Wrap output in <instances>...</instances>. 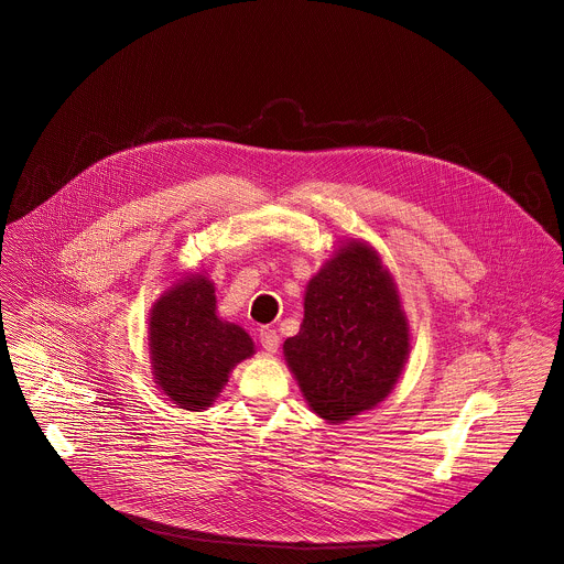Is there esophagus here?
Masks as SVG:
<instances>
[{"mask_svg":"<svg viewBox=\"0 0 564 564\" xmlns=\"http://www.w3.org/2000/svg\"><path fill=\"white\" fill-rule=\"evenodd\" d=\"M279 335H276V330H272V328H261L260 330V344L265 351H270V354H274L276 349H279Z\"/></svg>","mask_w":564,"mask_h":564,"instance_id":"1","label":"esophagus"}]
</instances>
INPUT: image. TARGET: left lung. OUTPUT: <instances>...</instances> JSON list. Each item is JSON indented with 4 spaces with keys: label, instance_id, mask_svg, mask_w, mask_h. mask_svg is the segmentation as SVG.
Wrapping results in <instances>:
<instances>
[{
    "label": "left lung",
    "instance_id": "8db88e82",
    "mask_svg": "<svg viewBox=\"0 0 564 564\" xmlns=\"http://www.w3.org/2000/svg\"><path fill=\"white\" fill-rule=\"evenodd\" d=\"M410 339L394 276L369 242L349 238L308 279L303 324L283 356L306 405L337 425L389 397Z\"/></svg>",
    "mask_w": 564,
    "mask_h": 564
}]
</instances>
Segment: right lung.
<instances>
[{"instance_id": "obj_1", "label": "right lung", "mask_w": 564, "mask_h": 564, "mask_svg": "<svg viewBox=\"0 0 564 564\" xmlns=\"http://www.w3.org/2000/svg\"><path fill=\"white\" fill-rule=\"evenodd\" d=\"M148 349L161 392L175 408L202 412L256 344L242 326L218 317L215 283L204 272H184L152 304Z\"/></svg>"}]
</instances>
